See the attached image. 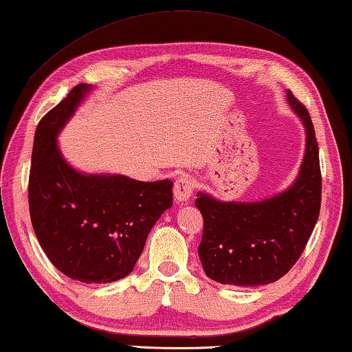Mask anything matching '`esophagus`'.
Listing matches in <instances>:
<instances>
[{
    "instance_id": "esophagus-1",
    "label": "esophagus",
    "mask_w": 352,
    "mask_h": 352,
    "mask_svg": "<svg viewBox=\"0 0 352 352\" xmlns=\"http://www.w3.org/2000/svg\"><path fill=\"white\" fill-rule=\"evenodd\" d=\"M194 188L195 183L189 175L178 177L174 184V199L177 204H184V201H188L194 192Z\"/></svg>"
}]
</instances>
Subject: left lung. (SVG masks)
<instances>
[{"label":"left lung","mask_w":352,"mask_h":352,"mask_svg":"<svg viewBox=\"0 0 352 352\" xmlns=\"http://www.w3.org/2000/svg\"><path fill=\"white\" fill-rule=\"evenodd\" d=\"M292 109L306 130V151L292 186L261 201H220L199 192L204 216L199 256L208 278L254 287L278 281L300 258L318 220L321 172L309 111L289 90Z\"/></svg>","instance_id":"obj_1"}]
</instances>
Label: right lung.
<instances>
[{
  "instance_id": "obj_1",
  "label": "right lung",
  "mask_w": 352,
  "mask_h": 352,
  "mask_svg": "<svg viewBox=\"0 0 352 352\" xmlns=\"http://www.w3.org/2000/svg\"><path fill=\"white\" fill-rule=\"evenodd\" d=\"M91 85L79 83L41 118L34 136L29 212L57 270L87 284L118 281L133 270L152 226L172 206L170 180L82 174L57 144Z\"/></svg>"
}]
</instances>
